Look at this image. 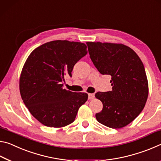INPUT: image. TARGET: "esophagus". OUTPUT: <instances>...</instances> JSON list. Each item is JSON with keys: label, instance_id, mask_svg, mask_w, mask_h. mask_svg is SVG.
<instances>
[{"label": "esophagus", "instance_id": "1", "mask_svg": "<svg viewBox=\"0 0 161 161\" xmlns=\"http://www.w3.org/2000/svg\"><path fill=\"white\" fill-rule=\"evenodd\" d=\"M95 98V95L93 93H89L88 94V99L89 100H93Z\"/></svg>", "mask_w": 161, "mask_h": 161}]
</instances>
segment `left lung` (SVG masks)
Masks as SVG:
<instances>
[{
	"label": "left lung",
	"instance_id": "left-lung-1",
	"mask_svg": "<svg viewBox=\"0 0 161 161\" xmlns=\"http://www.w3.org/2000/svg\"><path fill=\"white\" fill-rule=\"evenodd\" d=\"M86 44L99 72L111 75L112 91L96 93L103 106L96 114V119L111 128L125 127L140 114L147 99L148 83L143 63L133 49L123 44Z\"/></svg>",
	"mask_w": 161,
	"mask_h": 161
}]
</instances>
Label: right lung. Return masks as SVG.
Segmentation results:
<instances>
[{
	"mask_svg": "<svg viewBox=\"0 0 161 161\" xmlns=\"http://www.w3.org/2000/svg\"><path fill=\"white\" fill-rule=\"evenodd\" d=\"M85 43L68 41L48 42L33 50L23 65L19 88L31 115L42 124L62 128L75 120L88 94L63 88L65 75L88 53Z\"/></svg>",
	"mask_w": 161,
	"mask_h": 161,
	"instance_id": "obj_1",
	"label": "right lung"
}]
</instances>
